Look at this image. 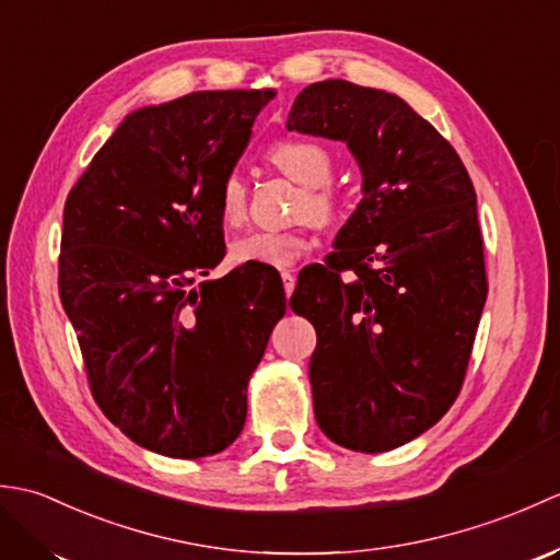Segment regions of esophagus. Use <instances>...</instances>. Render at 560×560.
<instances>
[{"label":"esophagus","mask_w":560,"mask_h":560,"mask_svg":"<svg viewBox=\"0 0 560 560\" xmlns=\"http://www.w3.org/2000/svg\"><path fill=\"white\" fill-rule=\"evenodd\" d=\"M281 281H283V291H287V295H291V293H293V289H295V277H293V271L283 269V271H281Z\"/></svg>","instance_id":"34e87169"}]
</instances>
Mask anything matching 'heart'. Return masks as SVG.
<instances>
[{"label":"heart","instance_id":"b5f03b06","mask_svg":"<svg viewBox=\"0 0 560 560\" xmlns=\"http://www.w3.org/2000/svg\"><path fill=\"white\" fill-rule=\"evenodd\" d=\"M273 168L289 180L303 185L295 213L317 225L335 223L339 217V197L327 183L335 173V159L327 147L315 139H281L269 149ZM219 217L225 225H241L247 219V185L237 173H229L219 185ZM311 249L305 231H253L231 243L235 265H261L283 269L291 267Z\"/></svg>","mask_w":560,"mask_h":560}]
</instances>
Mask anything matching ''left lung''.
I'll return each instance as SVG.
<instances>
[{"label": "left lung", "mask_w": 560, "mask_h": 560, "mask_svg": "<svg viewBox=\"0 0 560 560\" xmlns=\"http://www.w3.org/2000/svg\"><path fill=\"white\" fill-rule=\"evenodd\" d=\"M289 129L347 141L363 199L325 265L301 271L315 419L337 445L387 452L455 404L489 293L477 192L457 151L395 93L311 83Z\"/></svg>", "instance_id": "8db88e82"}]
</instances>
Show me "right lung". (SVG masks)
Returning <instances> with one entry per match:
<instances>
[{
    "label": "right lung",
    "mask_w": 560,
    "mask_h": 560,
    "mask_svg": "<svg viewBox=\"0 0 560 560\" xmlns=\"http://www.w3.org/2000/svg\"><path fill=\"white\" fill-rule=\"evenodd\" d=\"M261 91H197L125 117L65 205L59 299L91 395L137 445L199 459L229 447L287 295L273 267L197 277L225 255L219 185Z\"/></svg>",
    "instance_id": "add662e5"
}]
</instances>
